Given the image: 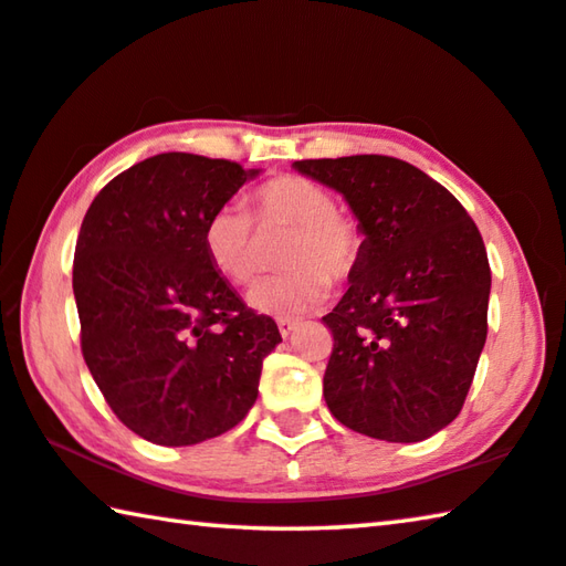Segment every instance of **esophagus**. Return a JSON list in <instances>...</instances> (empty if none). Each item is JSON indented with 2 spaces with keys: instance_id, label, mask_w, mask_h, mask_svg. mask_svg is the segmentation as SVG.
I'll return each instance as SVG.
<instances>
[{
  "instance_id": "esophagus-1",
  "label": "esophagus",
  "mask_w": 566,
  "mask_h": 566,
  "mask_svg": "<svg viewBox=\"0 0 566 566\" xmlns=\"http://www.w3.org/2000/svg\"><path fill=\"white\" fill-rule=\"evenodd\" d=\"M276 327H280V334H282V337H290V334H292L296 327H300V322H296V319H290V317H282L280 322H276Z\"/></svg>"
}]
</instances>
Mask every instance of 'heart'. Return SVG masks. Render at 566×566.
<instances>
[{
	"label": "heart",
	"instance_id": "heart-1",
	"mask_svg": "<svg viewBox=\"0 0 566 566\" xmlns=\"http://www.w3.org/2000/svg\"><path fill=\"white\" fill-rule=\"evenodd\" d=\"M254 222L260 229H292L282 247V266H292L262 282L249 296L254 310L286 317L319 304L329 282L347 284L364 260V232L357 219L342 214L332 191L300 175L266 179L252 191ZM209 264L237 286L254 284L264 260L260 237L249 214L222 207L205 224Z\"/></svg>",
	"mask_w": 566,
	"mask_h": 566
}]
</instances>
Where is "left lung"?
I'll use <instances>...</instances> for the list:
<instances>
[{
    "instance_id": "obj_1",
    "label": "left lung",
    "mask_w": 566,
    "mask_h": 566,
    "mask_svg": "<svg viewBox=\"0 0 566 566\" xmlns=\"http://www.w3.org/2000/svg\"><path fill=\"white\" fill-rule=\"evenodd\" d=\"M337 189L364 260L332 329L324 399L354 432L421 442L454 421L486 339L492 272L472 217L424 171L385 155L294 161Z\"/></svg>"
}]
</instances>
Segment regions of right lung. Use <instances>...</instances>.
<instances>
[{"label":"right lung","instance_id":"obj_1","mask_svg":"<svg viewBox=\"0 0 566 566\" xmlns=\"http://www.w3.org/2000/svg\"><path fill=\"white\" fill-rule=\"evenodd\" d=\"M256 171L187 151L114 177L76 237L84 361L124 427L161 447L229 432L282 334L207 260L205 224Z\"/></svg>","mask_w":566,"mask_h":566}]
</instances>
